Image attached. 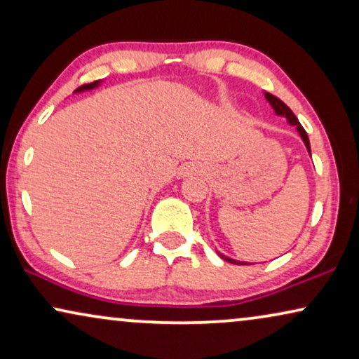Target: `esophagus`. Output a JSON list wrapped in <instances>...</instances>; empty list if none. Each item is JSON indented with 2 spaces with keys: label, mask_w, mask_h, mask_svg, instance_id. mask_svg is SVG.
Listing matches in <instances>:
<instances>
[{
  "label": "esophagus",
  "mask_w": 359,
  "mask_h": 359,
  "mask_svg": "<svg viewBox=\"0 0 359 359\" xmlns=\"http://www.w3.org/2000/svg\"><path fill=\"white\" fill-rule=\"evenodd\" d=\"M191 171H193V170H191V168H183V170H181V171H180V176H181V178H183V176H186V175H189V173H191Z\"/></svg>",
  "instance_id": "obj_1"
}]
</instances>
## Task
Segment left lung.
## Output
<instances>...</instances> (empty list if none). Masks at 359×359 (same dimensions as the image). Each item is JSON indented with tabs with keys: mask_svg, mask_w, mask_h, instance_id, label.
I'll return each instance as SVG.
<instances>
[{
	"mask_svg": "<svg viewBox=\"0 0 359 359\" xmlns=\"http://www.w3.org/2000/svg\"><path fill=\"white\" fill-rule=\"evenodd\" d=\"M264 97H266V101L269 102V104H271V107L274 109V112H276V116H283V117H286L289 124H291V126H296V129H297V132H299V135H301V139L304 140V144H306V149H307V151H309V154H311V142H309L307 132L304 130V127L301 126V122L297 121V117L294 116V112H292L291 109H289V107H287L286 104H284V102H283L281 100H279V97L273 96L271 93H264ZM217 253H219V252H217ZM219 257L222 258V259H225V262L232 263V264H250V263H245V262H237V259L225 257V255H222V253H219Z\"/></svg>",
	"mask_w": 359,
	"mask_h": 359,
	"instance_id": "1",
	"label": "left lung"
}]
</instances>
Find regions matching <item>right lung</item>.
<instances>
[{
    "label": "right lung",
    "mask_w": 359,
    "mask_h": 359,
    "mask_svg": "<svg viewBox=\"0 0 359 359\" xmlns=\"http://www.w3.org/2000/svg\"><path fill=\"white\" fill-rule=\"evenodd\" d=\"M100 85H101V80H97V81H93V83H88V85H83V86H80V88H76L75 93L90 91V90H93V88H96V86H100Z\"/></svg>",
    "instance_id": "obj_1"
}]
</instances>
